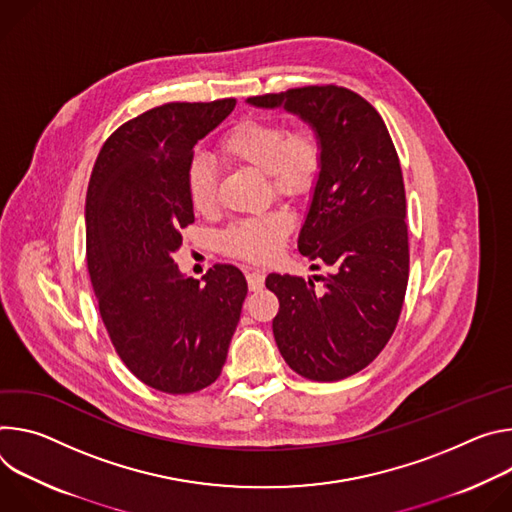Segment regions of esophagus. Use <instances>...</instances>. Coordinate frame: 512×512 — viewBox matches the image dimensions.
<instances>
[{
  "label": "esophagus",
  "instance_id": "34e87169",
  "mask_svg": "<svg viewBox=\"0 0 512 512\" xmlns=\"http://www.w3.org/2000/svg\"><path fill=\"white\" fill-rule=\"evenodd\" d=\"M246 278H248L250 291H260V289L264 287V274H262L260 270H250V272L246 274Z\"/></svg>",
  "mask_w": 512,
  "mask_h": 512
}]
</instances>
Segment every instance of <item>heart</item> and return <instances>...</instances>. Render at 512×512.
<instances>
[{
  "mask_svg": "<svg viewBox=\"0 0 512 512\" xmlns=\"http://www.w3.org/2000/svg\"><path fill=\"white\" fill-rule=\"evenodd\" d=\"M219 154L260 170L270 193L291 201L313 193L323 164V146L313 128L287 130L285 124L262 118L238 122L221 138ZM187 193L197 213H209L215 207V175L205 162L195 160L189 166ZM291 225L285 211H266L232 223L221 234L219 246L230 256L266 262L278 254Z\"/></svg>",
  "mask_w": 512,
  "mask_h": 512,
  "instance_id": "heart-1",
  "label": "heart"
}]
</instances>
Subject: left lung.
<instances>
[{"instance_id": "obj_1", "label": "left lung", "mask_w": 512, "mask_h": 512, "mask_svg": "<svg viewBox=\"0 0 512 512\" xmlns=\"http://www.w3.org/2000/svg\"><path fill=\"white\" fill-rule=\"evenodd\" d=\"M285 107L319 136L323 164L299 234V252L325 264L315 282L268 274L278 297L276 346L301 376L335 382L364 370L399 323L409 282L403 170L380 113L358 93L309 85L250 97Z\"/></svg>"}]
</instances>
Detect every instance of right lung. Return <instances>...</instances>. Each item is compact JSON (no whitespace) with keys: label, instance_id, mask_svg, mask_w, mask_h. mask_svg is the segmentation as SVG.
I'll return each instance as SVG.
<instances>
[{"label":"right lung","instance_id":"1","mask_svg":"<svg viewBox=\"0 0 512 512\" xmlns=\"http://www.w3.org/2000/svg\"><path fill=\"white\" fill-rule=\"evenodd\" d=\"M234 107L230 97L148 109L105 140L89 179L87 268L99 315L128 370L168 394L217 380L248 295L232 264H215L199 285L173 260L195 221L193 146Z\"/></svg>","mask_w":512,"mask_h":512}]
</instances>
